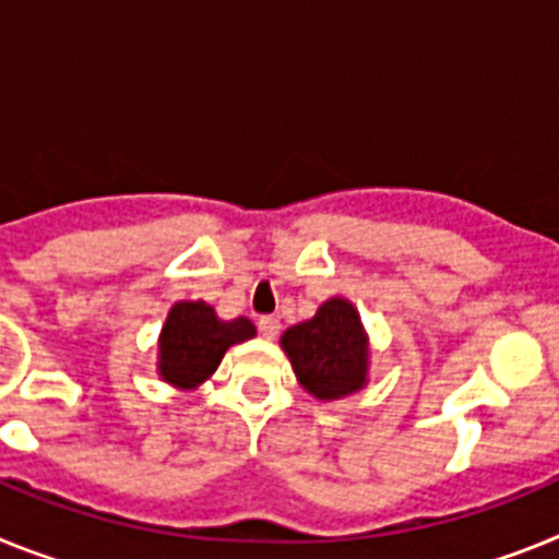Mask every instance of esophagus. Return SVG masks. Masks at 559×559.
Segmentation results:
<instances>
[{
  "instance_id": "obj_1",
  "label": "esophagus",
  "mask_w": 559,
  "mask_h": 559,
  "mask_svg": "<svg viewBox=\"0 0 559 559\" xmlns=\"http://www.w3.org/2000/svg\"><path fill=\"white\" fill-rule=\"evenodd\" d=\"M259 332H261V337L275 340L281 332V320L273 318V314H264V318H259Z\"/></svg>"
}]
</instances>
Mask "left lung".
<instances>
[{
	"mask_svg": "<svg viewBox=\"0 0 559 559\" xmlns=\"http://www.w3.org/2000/svg\"><path fill=\"white\" fill-rule=\"evenodd\" d=\"M281 348L307 394L320 402L352 396L368 385L371 343L348 298H329L309 320L281 334Z\"/></svg>",
	"mask_w": 559,
	"mask_h": 559,
	"instance_id": "1",
	"label": "left lung"
}]
</instances>
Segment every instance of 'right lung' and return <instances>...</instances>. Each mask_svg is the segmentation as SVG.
Returning a JSON list of instances; mask_svg holds the SVG:
<instances>
[{"label":"right lung","instance_id":"add662e5","mask_svg":"<svg viewBox=\"0 0 559 559\" xmlns=\"http://www.w3.org/2000/svg\"><path fill=\"white\" fill-rule=\"evenodd\" d=\"M250 337H255L252 320H222L205 300H177L157 337L159 380L179 391H197L216 373L227 348Z\"/></svg>","mask_w":559,"mask_h":559}]
</instances>
